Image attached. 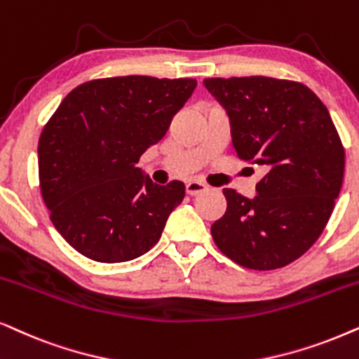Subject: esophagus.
I'll return each instance as SVG.
<instances>
[{
  "label": "esophagus",
  "instance_id": "esophagus-1",
  "mask_svg": "<svg viewBox=\"0 0 359 359\" xmlns=\"http://www.w3.org/2000/svg\"><path fill=\"white\" fill-rule=\"evenodd\" d=\"M206 189L208 186L199 183V181H189V183H186V193H188L189 196H196V194H201Z\"/></svg>",
  "mask_w": 359,
  "mask_h": 359
}]
</instances>
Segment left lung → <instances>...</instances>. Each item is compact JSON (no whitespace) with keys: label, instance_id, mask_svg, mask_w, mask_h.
Here are the masks:
<instances>
[{"label":"left lung","instance_id":"8db88e82","mask_svg":"<svg viewBox=\"0 0 359 359\" xmlns=\"http://www.w3.org/2000/svg\"><path fill=\"white\" fill-rule=\"evenodd\" d=\"M204 87L229 115L237 156L265 171L252 199L222 189L227 209L212 239L242 267H285L315 244L341 189L344 148L328 109L283 79L216 77Z\"/></svg>","mask_w":359,"mask_h":359}]
</instances>
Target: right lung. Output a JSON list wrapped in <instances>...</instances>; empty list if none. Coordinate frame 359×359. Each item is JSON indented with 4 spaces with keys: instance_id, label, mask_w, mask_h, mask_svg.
Here are the masks:
<instances>
[{
    "instance_id": "1",
    "label": "right lung",
    "mask_w": 359,
    "mask_h": 359,
    "mask_svg": "<svg viewBox=\"0 0 359 359\" xmlns=\"http://www.w3.org/2000/svg\"><path fill=\"white\" fill-rule=\"evenodd\" d=\"M196 88L194 79H95L69 92L37 145L50 221L77 252L127 262L160 241L184 184L160 186L137 168Z\"/></svg>"
}]
</instances>
